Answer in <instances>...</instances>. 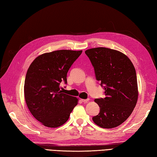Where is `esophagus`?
<instances>
[{"instance_id": "esophagus-1", "label": "esophagus", "mask_w": 157, "mask_h": 157, "mask_svg": "<svg viewBox=\"0 0 157 157\" xmlns=\"http://www.w3.org/2000/svg\"><path fill=\"white\" fill-rule=\"evenodd\" d=\"M89 98H88V99H81V101L83 102H84V103H86V102H88V101H89Z\"/></svg>"}]
</instances>
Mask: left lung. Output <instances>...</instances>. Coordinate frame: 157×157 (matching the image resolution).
Here are the masks:
<instances>
[{"label": "left lung", "instance_id": "left-lung-1", "mask_svg": "<svg viewBox=\"0 0 157 157\" xmlns=\"http://www.w3.org/2000/svg\"><path fill=\"white\" fill-rule=\"evenodd\" d=\"M86 55L94 69L96 80L105 90L104 98H96L100 113L92 117L102 128L121 125L137 102V77L134 65L122 52L104 47L88 49Z\"/></svg>", "mask_w": 157, "mask_h": 157}]
</instances>
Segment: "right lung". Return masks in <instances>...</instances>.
Here are the masks:
<instances>
[{"mask_svg":"<svg viewBox=\"0 0 157 157\" xmlns=\"http://www.w3.org/2000/svg\"><path fill=\"white\" fill-rule=\"evenodd\" d=\"M82 51L61 50L44 53L35 59L26 73L24 95L32 115L48 128H57L67 121L78 98L62 93L59 86L67 84V74Z\"/></svg>","mask_w":157,"mask_h":157,"instance_id":"1","label":"right lung"}]
</instances>
